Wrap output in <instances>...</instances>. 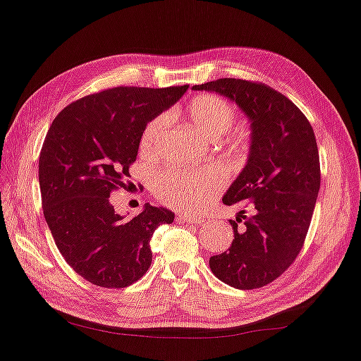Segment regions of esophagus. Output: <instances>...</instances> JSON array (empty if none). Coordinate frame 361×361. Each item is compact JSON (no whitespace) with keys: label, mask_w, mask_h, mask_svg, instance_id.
<instances>
[{"label":"esophagus","mask_w":361,"mask_h":361,"mask_svg":"<svg viewBox=\"0 0 361 361\" xmlns=\"http://www.w3.org/2000/svg\"><path fill=\"white\" fill-rule=\"evenodd\" d=\"M176 222H186V224H200L202 221L199 217H194V216H189V214H183V213H178L176 214Z\"/></svg>","instance_id":"1"}]
</instances>
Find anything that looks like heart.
Here are the masks:
<instances>
[{"label":"heart","mask_w":361,"mask_h":361,"mask_svg":"<svg viewBox=\"0 0 361 361\" xmlns=\"http://www.w3.org/2000/svg\"><path fill=\"white\" fill-rule=\"evenodd\" d=\"M188 123L204 139H214L228 131L235 120V108L221 97L199 95L183 112ZM167 128V117L153 118L140 139V150L152 153L161 142ZM224 185V175L219 169L204 172L169 171L154 178V192L162 202L172 207L197 211L203 208Z\"/></svg>","instance_id":"b5f03b06"}]
</instances>
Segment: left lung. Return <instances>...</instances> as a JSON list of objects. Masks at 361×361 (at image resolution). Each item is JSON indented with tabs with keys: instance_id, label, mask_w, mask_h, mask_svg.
<instances>
[{
	"instance_id": "1",
	"label": "left lung",
	"mask_w": 361,
	"mask_h": 361,
	"mask_svg": "<svg viewBox=\"0 0 361 361\" xmlns=\"http://www.w3.org/2000/svg\"><path fill=\"white\" fill-rule=\"evenodd\" d=\"M236 103L250 122L245 166L222 202L250 203L230 221L228 252L209 258L213 274L236 289H255L280 277L305 241L321 186L314 131L291 100L259 82L222 78L192 86Z\"/></svg>"
}]
</instances>
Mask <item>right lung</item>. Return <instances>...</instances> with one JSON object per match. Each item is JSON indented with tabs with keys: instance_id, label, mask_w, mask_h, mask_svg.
Listing matches in <instances>:
<instances>
[{
	"instance_id": "right-lung-1",
	"label": "right lung",
	"mask_w": 361,
	"mask_h": 361,
	"mask_svg": "<svg viewBox=\"0 0 361 361\" xmlns=\"http://www.w3.org/2000/svg\"><path fill=\"white\" fill-rule=\"evenodd\" d=\"M186 86L114 87L62 109L39 158L44 216L63 259L102 288H126L152 264L150 239L175 214L145 203L125 219L109 200L125 188L148 122L173 106Z\"/></svg>"
}]
</instances>
